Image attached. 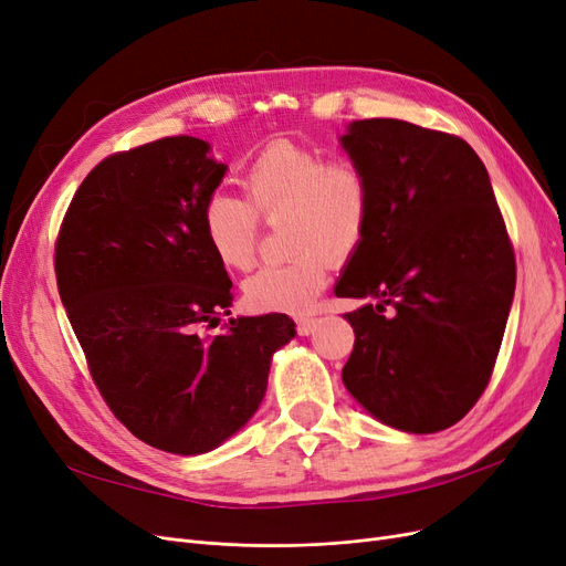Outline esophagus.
Listing matches in <instances>:
<instances>
[{
  "mask_svg": "<svg viewBox=\"0 0 566 566\" xmlns=\"http://www.w3.org/2000/svg\"><path fill=\"white\" fill-rule=\"evenodd\" d=\"M316 318H300L297 321V333L302 335V337H308L311 333H314V329H316Z\"/></svg>",
  "mask_w": 566,
  "mask_h": 566,
  "instance_id": "34e87169",
  "label": "esophagus"
}]
</instances>
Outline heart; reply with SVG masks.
Here are the masks:
<instances>
[{"instance_id": "1", "label": "heart", "mask_w": 566, "mask_h": 566, "mask_svg": "<svg viewBox=\"0 0 566 566\" xmlns=\"http://www.w3.org/2000/svg\"><path fill=\"white\" fill-rule=\"evenodd\" d=\"M243 187L248 201L220 191L206 201L201 229L208 250L220 266L248 271L258 260L260 216L266 222L287 216V250L297 255L260 269L245 281L243 297L258 314H304L327 283L328 260L348 262L367 237V175L350 159H327L321 149L274 140L250 161Z\"/></svg>"}]
</instances>
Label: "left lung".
<instances>
[{
    "label": "left lung",
    "mask_w": 566,
    "mask_h": 566,
    "mask_svg": "<svg viewBox=\"0 0 566 566\" xmlns=\"http://www.w3.org/2000/svg\"><path fill=\"white\" fill-rule=\"evenodd\" d=\"M342 147L373 189L367 237L337 297L377 300L356 333L344 386L405 433H438L490 384L515 295V252L473 147L400 119L354 122Z\"/></svg>",
    "instance_id": "8db88e82"
}]
</instances>
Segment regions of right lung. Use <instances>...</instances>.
Here are the masks:
<instances>
[{"mask_svg": "<svg viewBox=\"0 0 566 566\" xmlns=\"http://www.w3.org/2000/svg\"><path fill=\"white\" fill-rule=\"evenodd\" d=\"M172 135L97 164L55 241V279L97 391L157 450H216L258 412L271 356L295 337L285 314L229 318L231 281L201 212L227 166Z\"/></svg>", "mask_w": 566, "mask_h": 566, "instance_id": "add662e5", "label": "right lung"}]
</instances>
